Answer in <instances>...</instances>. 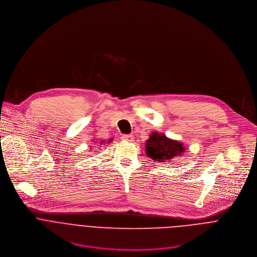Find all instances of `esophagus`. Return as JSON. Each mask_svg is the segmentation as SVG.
<instances>
[{"label": "esophagus", "mask_w": 257, "mask_h": 257, "mask_svg": "<svg viewBox=\"0 0 257 257\" xmlns=\"http://www.w3.org/2000/svg\"><path fill=\"white\" fill-rule=\"evenodd\" d=\"M121 139L126 142H132V141H134V136L133 135H123L121 137Z\"/></svg>", "instance_id": "1"}]
</instances>
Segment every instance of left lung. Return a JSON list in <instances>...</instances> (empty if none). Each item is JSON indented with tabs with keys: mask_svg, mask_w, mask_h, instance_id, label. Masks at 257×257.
Returning a JSON list of instances; mask_svg holds the SVG:
<instances>
[{
	"mask_svg": "<svg viewBox=\"0 0 257 257\" xmlns=\"http://www.w3.org/2000/svg\"><path fill=\"white\" fill-rule=\"evenodd\" d=\"M186 148L178 141L171 140L162 133H152L146 142V154L154 161L165 163L180 157Z\"/></svg>",
	"mask_w": 257,
	"mask_h": 257,
	"instance_id": "8db88e82",
	"label": "left lung"
}]
</instances>
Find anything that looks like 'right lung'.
<instances>
[{
	"mask_svg": "<svg viewBox=\"0 0 257 257\" xmlns=\"http://www.w3.org/2000/svg\"><path fill=\"white\" fill-rule=\"evenodd\" d=\"M99 144H100V145H103V144H104V142H100Z\"/></svg>",
	"mask_w": 257,
	"mask_h": 257,
	"instance_id": "1",
	"label": "right lung"
}]
</instances>
